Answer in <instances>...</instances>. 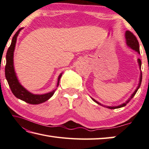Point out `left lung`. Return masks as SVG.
Here are the masks:
<instances>
[{
    "mask_svg": "<svg viewBox=\"0 0 149 149\" xmlns=\"http://www.w3.org/2000/svg\"><path fill=\"white\" fill-rule=\"evenodd\" d=\"M126 44H127V45H128L129 47H130L132 49H133L134 50L137 51V53H140L139 42H138V40H137L136 36H135V35L133 33H132V32L129 31H127L126 32ZM138 63H139L140 68H141V60H140L139 58L138 59ZM141 81H142V72L141 73V76H140V80H139V85H138V86H137V88H136V90L134 91V93L132 94L130 98L128 100H127L125 103H124V104H123L122 105H118V106H117V107H107V108H109V109H117V108H120V107L125 106V105H126V104H128V103L130 102V100L131 99H132V98H134V96H135V94H136L137 90H138L139 88L140 87L141 84ZM92 99H93L94 102H96L97 104L101 105L100 104V103H98V102L96 101L95 100H94L93 98H92Z\"/></svg>",
    "mask_w": 149,
    "mask_h": 149,
    "instance_id": "1",
    "label": "left lung"
}]
</instances>
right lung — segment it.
Listing matches in <instances>:
<instances>
[{"mask_svg": "<svg viewBox=\"0 0 149 149\" xmlns=\"http://www.w3.org/2000/svg\"><path fill=\"white\" fill-rule=\"evenodd\" d=\"M23 28H21L16 32L14 36L12 38V43H11L10 46L9 47L6 53V64L5 66V76L7 80L10 88L12 91V93L13 94L16 98L21 100L24 102H25L30 104H39L48 100L51 96L53 95L56 91H53L51 93H49L45 94H42V95H37V94H34L29 93L28 91L23 87L21 85L19 82L18 81L17 78L16 77L15 73L14 71V68H13V51L15 46L16 40L18 36L19 31ZM62 76V74H60L58 78L57 81V86L59 85V81H60L61 77Z\"/></svg>", "mask_w": 149, "mask_h": 149, "instance_id": "obj_1", "label": "right lung"}]
</instances>
